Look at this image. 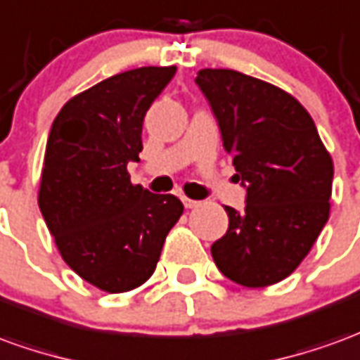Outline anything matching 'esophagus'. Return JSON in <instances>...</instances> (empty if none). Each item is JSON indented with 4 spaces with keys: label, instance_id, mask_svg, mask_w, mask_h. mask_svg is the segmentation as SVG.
Listing matches in <instances>:
<instances>
[{
    "label": "esophagus",
    "instance_id": "esophagus-1",
    "mask_svg": "<svg viewBox=\"0 0 360 360\" xmlns=\"http://www.w3.org/2000/svg\"><path fill=\"white\" fill-rule=\"evenodd\" d=\"M183 205H185V208H197L198 200H193V198L183 197Z\"/></svg>",
    "mask_w": 360,
    "mask_h": 360
}]
</instances>
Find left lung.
<instances>
[{
  "instance_id": "1",
  "label": "left lung",
  "mask_w": 360,
  "mask_h": 360,
  "mask_svg": "<svg viewBox=\"0 0 360 360\" xmlns=\"http://www.w3.org/2000/svg\"><path fill=\"white\" fill-rule=\"evenodd\" d=\"M224 150L248 188L245 210L212 243L216 267L248 288L281 283L310 253L329 218L333 160L290 93L236 70H200Z\"/></svg>"
}]
</instances>
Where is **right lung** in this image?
<instances>
[{
  "mask_svg": "<svg viewBox=\"0 0 360 360\" xmlns=\"http://www.w3.org/2000/svg\"><path fill=\"white\" fill-rule=\"evenodd\" d=\"M175 70L148 66L107 77L72 97L50 128L40 212L70 269L105 292L144 285L183 214L175 195L132 185L127 169L140 162L146 112Z\"/></svg>",
  "mask_w": 360,
  "mask_h": 360,
  "instance_id": "obj_1",
  "label": "right lung"
}]
</instances>
